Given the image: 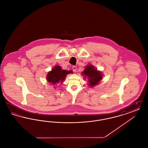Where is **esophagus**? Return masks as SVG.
I'll list each match as a JSON object with an SVG mask.
<instances>
[{"label":"esophagus","instance_id":"34e87169","mask_svg":"<svg viewBox=\"0 0 148 148\" xmlns=\"http://www.w3.org/2000/svg\"><path fill=\"white\" fill-rule=\"evenodd\" d=\"M73 70L74 71V72H76L77 71V67L75 66H73V68H72Z\"/></svg>","mask_w":148,"mask_h":148}]
</instances>
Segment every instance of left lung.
Returning <instances> with one entry per match:
<instances>
[{
	"label": "left lung",
	"instance_id": "1",
	"mask_svg": "<svg viewBox=\"0 0 148 148\" xmlns=\"http://www.w3.org/2000/svg\"><path fill=\"white\" fill-rule=\"evenodd\" d=\"M84 77H87L89 79V85L94 86L98 84L99 82L102 79V75L100 71H98L92 65H88L82 73Z\"/></svg>",
	"mask_w": 148,
	"mask_h": 148
}]
</instances>
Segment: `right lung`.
<instances>
[{
  "label": "right lung",
  "mask_w": 148,
  "mask_h": 148,
  "mask_svg": "<svg viewBox=\"0 0 148 148\" xmlns=\"http://www.w3.org/2000/svg\"><path fill=\"white\" fill-rule=\"evenodd\" d=\"M72 71L63 70L60 66H56L48 74L47 79L49 83L55 84L59 82L62 83L68 74L71 73Z\"/></svg>",
  "instance_id": "obj_1"
}]
</instances>
